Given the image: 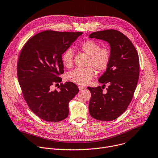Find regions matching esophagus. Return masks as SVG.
<instances>
[{"instance_id": "obj_1", "label": "esophagus", "mask_w": 158, "mask_h": 158, "mask_svg": "<svg viewBox=\"0 0 158 158\" xmlns=\"http://www.w3.org/2000/svg\"><path fill=\"white\" fill-rule=\"evenodd\" d=\"M85 88V87H83V86H78V89H79V90H83Z\"/></svg>"}]
</instances>
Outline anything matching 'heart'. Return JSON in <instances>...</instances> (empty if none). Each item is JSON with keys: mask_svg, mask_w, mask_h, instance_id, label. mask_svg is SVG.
<instances>
[{"mask_svg": "<svg viewBox=\"0 0 158 158\" xmlns=\"http://www.w3.org/2000/svg\"><path fill=\"white\" fill-rule=\"evenodd\" d=\"M80 49L89 56L85 68H76L66 75L67 81L83 85L87 84L95 76L94 68L99 72H102L107 69L111 60V51L107 47H101L100 44L93 40L83 42L79 46ZM73 51L68 48L61 56L63 65L70 68L73 63Z\"/></svg>", "mask_w": 158, "mask_h": 158, "instance_id": "obj_1", "label": "heart"}]
</instances>
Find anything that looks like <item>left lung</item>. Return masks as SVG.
<instances>
[{
    "instance_id": "left-lung-1",
    "label": "left lung",
    "mask_w": 158,
    "mask_h": 158,
    "mask_svg": "<svg viewBox=\"0 0 158 158\" xmlns=\"http://www.w3.org/2000/svg\"><path fill=\"white\" fill-rule=\"evenodd\" d=\"M91 39L109 43L111 60L104 73L99 78L102 87H87L91 92L89 110L91 116L101 121H112L127 109L137 87L139 77V58L136 48L121 32L106 30L93 32ZM109 84L107 92L102 89Z\"/></svg>"
}]
</instances>
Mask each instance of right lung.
I'll list each match as a JSON object with an SVG mask.
<instances>
[{"label":"right lung","mask_w":158,"mask_h":158,"mask_svg":"<svg viewBox=\"0 0 158 158\" xmlns=\"http://www.w3.org/2000/svg\"><path fill=\"white\" fill-rule=\"evenodd\" d=\"M82 32L46 30L34 35L21 51L17 75L24 99L30 110L46 121H62L69 113V102L79 92L77 85L60 83L51 90L64 73L61 56Z\"/></svg>","instance_id":"1"}]
</instances>
